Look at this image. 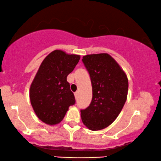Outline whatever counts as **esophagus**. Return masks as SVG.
Returning a JSON list of instances; mask_svg holds the SVG:
<instances>
[{
  "label": "esophagus",
  "mask_w": 161,
  "mask_h": 161,
  "mask_svg": "<svg viewBox=\"0 0 161 161\" xmlns=\"http://www.w3.org/2000/svg\"><path fill=\"white\" fill-rule=\"evenodd\" d=\"M74 95H75V97L77 98V97H79V91H76V92L74 93Z\"/></svg>",
  "instance_id": "obj_1"
}]
</instances>
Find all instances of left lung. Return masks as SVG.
Wrapping results in <instances>:
<instances>
[{"label": "left lung", "mask_w": 161, "mask_h": 161, "mask_svg": "<svg viewBox=\"0 0 161 161\" xmlns=\"http://www.w3.org/2000/svg\"><path fill=\"white\" fill-rule=\"evenodd\" d=\"M82 62L90 74L93 97L90 105L81 110L84 125L98 131L111 125L125 105L129 82L125 72L108 53L87 55Z\"/></svg>", "instance_id": "left-lung-1"}]
</instances>
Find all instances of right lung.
Segmentation results:
<instances>
[{
	"label": "right lung",
	"instance_id": "right-lung-1",
	"mask_svg": "<svg viewBox=\"0 0 161 161\" xmlns=\"http://www.w3.org/2000/svg\"><path fill=\"white\" fill-rule=\"evenodd\" d=\"M79 59V55L56 50L41 64L30 85V98L36 114L44 123L51 125L59 123L69 107L76 103L67 76Z\"/></svg>",
	"mask_w": 161,
	"mask_h": 161
}]
</instances>
